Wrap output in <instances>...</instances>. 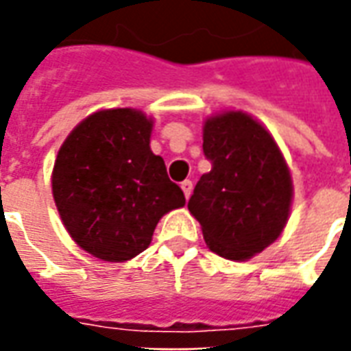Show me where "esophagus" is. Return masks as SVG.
<instances>
[{"instance_id": "1", "label": "esophagus", "mask_w": 351, "mask_h": 351, "mask_svg": "<svg viewBox=\"0 0 351 351\" xmlns=\"http://www.w3.org/2000/svg\"><path fill=\"white\" fill-rule=\"evenodd\" d=\"M180 188H182L186 199H190L191 191H193V184H191V180H184V182L180 184Z\"/></svg>"}]
</instances>
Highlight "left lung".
<instances>
[{"label":"left lung","mask_w":351,"mask_h":351,"mask_svg":"<svg viewBox=\"0 0 351 351\" xmlns=\"http://www.w3.org/2000/svg\"><path fill=\"white\" fill-rule=\"evenodd\" d=\"M203 152L213 169L199 178L188 208L206 246L221 258L246 261L286 228L293 180L271 131L243 110L208 116Z\"/></svg>","instance_id":"1"}]
</instances>
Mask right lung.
Masks as SVG:
<instances>
[{"label": "right lung", "mask_w": 351, "mask_h": 351, "mask_svg": "<svg viewBox=\"0 0 351 351\" xmlns=\"http://www.w3.org/2000/svg\"><path fill=\"white\" fill-rule=\"evenodd\" d=\"M154 120L137 108H103L67 135L52 169V195L75 243L93 258L125 263L152 243L158 221L186 205L161 156Z\"/></svg>", "instance_id": "add662e5"}]
</instances>
